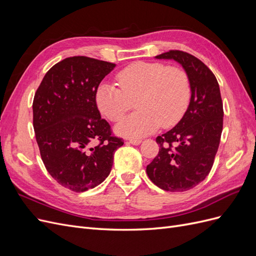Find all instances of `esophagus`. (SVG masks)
Segmentation results:
<instances>
[{
  "label": "esophagus",
  "mask_w": 256,
  "mask_h": 256,
  "mask_svg": "<svg viewBox=\"0 0 256 256\" xmlns=\"http://www.w3.org/2000/svg\"><path fill=\"white\" fill-rule=\"evenodd\" d=\"M129 143L132 145H140L142 143V140H140V138H131V140H129Z\"/></svg>",
  "instance_id": "1"
}]
</instances>
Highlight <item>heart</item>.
<instances>
[{
    "mask_svg": "<svg viewBox=\"0 0 256 256\" xmlns=\"http://www.w3.org/2000/svg\"><path fill=\"white\" fill-rule=\"evenodd\" d=\"M116 79L120 88L114 83H102L95 98L99 111L111 122L120 120L136 100L138 110L115 128L122 136L141 138L161 125L171 127L180 120L189 106L190 81L180 67L136 62L120 70Z\"/></svg>",
    "mask_w": 256,
    "mask_h": 256,
    "instance_id": "obj_1",
    "label": "heart"
}]
</instances>
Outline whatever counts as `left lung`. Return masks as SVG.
<instances>
[{"label":"left lung","mask_w":256,"mask_h":256,"mask_svg":"<svg viewBox=\"0 0 256 256\" xmlns=\"http://www.w3.org/2000/svg\"><path fill=\"white\" fill-rule=\"evenodd\" d=\"M174 60L187 74L191 98L177 125L157 136L159 152L146 166L150 180L162 190L194 188L210 172L223 128V104L214 74L191 54L171 50L154 56Z\"/></svg>","instance_id":"1"}]
</instances>
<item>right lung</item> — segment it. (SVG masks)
<instances>
[{"instance_id": "right-lung-1", "label": "right lung", "mask_w": 256, "mask_h": 256, "mask_svg": "<svg viewBox=\"0 0 256 256\" xmlns=\"http://www.w3.org/2000/svg\"><path fill=\"white\" fill-rule=\"evenodd\" d=\"M115 66L86 56L67 58L49 69L34 96L33 126L42 162L72 191L102 184L111 172L115 150L124 144L111 136L95 98Z\"/></svg>"}]
</instances>
